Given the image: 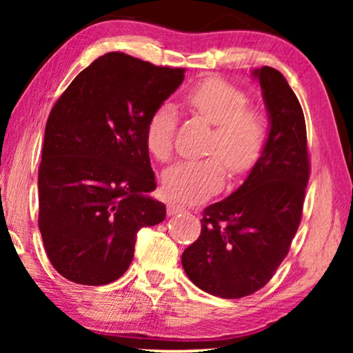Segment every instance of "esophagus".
Returning <instances> with one entry per match:
<instances>
[{"mask_svg": "<svg viewBox=\"0 0 353 353\" xmlns=\"http://www.w3.org/2000/svg\"><path fill=\"white\" fill-rule=\"evenodd\" d=\"M185 205H180V204H175V202H170V204H167V214L173 216L176 214H183L185 212Z\"/></svg>", "mask_w": 353, "mask_h": 353, "instance_id": "1", "label": "esophagus"}]
</instances>
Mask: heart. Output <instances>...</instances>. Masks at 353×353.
Instances as JSON below:
<instances>
[{
	"instance_id": "heart-1",
	"label": "heart",
	"mask_w": 353,
	"mask_h": 353,
	"mask_svg": "<svg viewBox=\"0 0 353 353\" xmlns=\"http://www.w3.org/2000/svg\"><path fill=\"white\" fill-rule=\"evenodd\" d=\"M185 104L194 115L215 125L207 152L214 156L197 161H181L162 176V188L168 199L197 202L223 186L226 168L233 175L252 170L267 146L268 125L262 110L249 104L248 94L230 81L210 77L192 86ZM176 110L161 104L149 115L144 143L149 154L167 162L173 152Z\"/></svg>"
}]
</instances>
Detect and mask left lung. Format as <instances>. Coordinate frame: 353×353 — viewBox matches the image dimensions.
<instances>
[{"instance_id": "left-lung-1", "label": "left lung", "mask_w": 353, "mask_h": 353, "mask_svg": "<svg viewBox=\"0 0 353 353\" xmlns=\"http://www.w3.org/2000/svg\"><path fill=\"white\" fill-rule=\"evenodd\" d=\"M263 91L270 133L262 157L226 199L205 207L201 234L181 255L202 291L241 299L267 284L286 257L302 219L310 178L305 119L281 72L254 70Z\"/></svg>"}]
</instances>
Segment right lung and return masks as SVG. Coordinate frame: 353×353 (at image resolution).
<instances>
[{"mask_svg": "<svg viewBox=\"0 0 353 353\" xmlns=\"http://www.w3.org/2000/svg\"><path fill=\"white\" fill-rule=\"evenodd\" d=\"M183 80L185 69L108 52L52 105L38 168V226L51 265L69 281L119 279L138 231L165 219V205L148 196L156 178L144 130Z\"/></svg>", "mask_w": 353, "mask_h": 353, "instance_id": "add662e5", "label": "right lung"}]
</instances>
